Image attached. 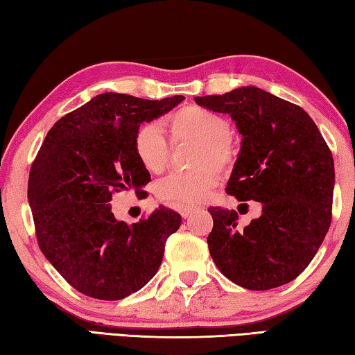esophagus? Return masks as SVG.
<instances>
[{"label":"esophagus","instance_id":"obj_1","mask_svg":"<svg viewBox=\"0 0 355 355\" xmlns=\"http://www.w3.org/2000/svg\"><path fill=\"white\" fill-rule=\"evenodd\" d=\"M197 209V207H191V205H188V207H182V208H178V211H180V214H182V218H189V216L194 213Z\"/></svg>","mask_w":355,"mask_h":355}]
</instances>
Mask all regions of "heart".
<instances>
[{
    "label": "heart",
    "mask_w": 355,
    "mask_h": 355,
    "mask_svg": "<svg viewBox=\"0 0 355 355\" xmlns=\"http://www.w3.org/2000/svg\"><path fill=\"white\" fill-rule=\"evenodd\" d=\"M172 146L194 142L189 152L188 171H175L156 183V194L173 207L203 202L219 182V171L233 164L236 144L228 135V122L211 110L184 106L167 119ZM133 152L139 164L150 173H161L171 158V146L161 130L144 123L133 136Z\"/></svg>",
    "instance_id": "obj_1"
}]
</instances>
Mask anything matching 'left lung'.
<instances>
[{
  "mask_svg": "<svg viewBox=\"0 0 355 355\" xmlns=\"http://www.w3.org/2000/svg\"><path fill=\"white\" fill-rule=\"evenodd\" d=\"M194 100L235 120L243 144L225 191L239 202H260L263 209L239 230L236 211L208 208L213 261L248 290L285 285L313 260L330 227L332 152L302 107L263 89L245 86Z\"/></svg>",
  "mask_w": 355,
  "mask_h": 355,
  "instance_id": "8db88e82",
  "label": "left lung"
}]
</instances>
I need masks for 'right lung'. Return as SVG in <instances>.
Returning <instances> with one entry per match:
<instances>
[{
    "label": "right lung",
    "mask_w": 355,
    "mask_h": 355,
    "mask_svg": "<svg viewBox=\"0 0 355 355\" xmlns=\"http://www.w3.org/2000/svg\"><path fill=\"white\" fill-rule=\"evenodd\" d=\"M183 95L144 100L106 92L65 114L48 131L28 180L35 236L46 260L89 297L119 300L158 271L167 238L182 216L161 205L136 224L117 220L110 202L120 191L147 196L150 173L136 159L142 122L169 112Z\"/></svg>",
    "instance_id": "obj_1"
}]
</instances>
